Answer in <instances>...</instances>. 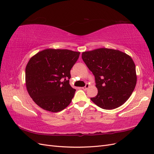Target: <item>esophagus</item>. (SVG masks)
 Instances as JSON below:
<instances>
[{
	"mask_svg": "<svg viewBox=\"0 0 154 154\" xmlns=\"http://www.w3.org/2000/svg\"><path fill=\"white\" fill-rule=\"evenodd\" d=\"M88 87H89V85H88V83H86L85 86V87H82V88H83V90H87Z\"/></svg>",
	"mask_w": 154,
	"mask_h": 154,
	"instance_id": "esophagus-1",
	"label": "esophagus"
}]
</instances>
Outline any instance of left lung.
<instances>
[{
    "mask_svg": "<svg viewBox=\"0 0 154 154\" xmlns=\"http://www.w3.org/2000/svg\"><path fill=\"white\" fill-rule=\"evenodd\" d=\"M82 58L94 74L98 91L91 101L106 110L116 109L125 103L137 82L132 58L120 51L107 48L83 52Z\"/></svg>",
    "mask_w": 154,
    "mask_h": 154,
    "instance_id": "1",
    "label": "left lung"
}]
</instances>
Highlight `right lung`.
I'll return each instance as SVG.
<instances>
[{"instance_id":"1","label":"right lung","mask_w":154,"mask_h":154,"mask_svg":"<svg viewBox=\"0 0 154 154\" xmlns=\"http://www.w3.org/2000/svg\"><path fill=\"white\" fill-rule=\"evenodd\" d=\"M80 53L47 49L33 56L26 67L27 92L42 109L60 112L71 103L76 89L69 84L70 71Z\"/></svg>"}]
</instances>
